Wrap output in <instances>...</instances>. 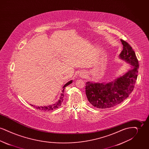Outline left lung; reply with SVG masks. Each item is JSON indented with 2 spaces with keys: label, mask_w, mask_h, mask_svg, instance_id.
Returning <instances> with one entry per match:
<instances>
[{
  "label": "left lung",
  "mask_w": 149,
  "mask_h": 149,
  "mask_svg": "<svg viewBox=\"0 0 149 149\" xmlns=\"http://www.w3.org/2000/svg\"><path fill=\"white\" fill-rule=\"evenodd\" d=\"M120 41L123 50L120 58L130 63L133 68L109 83L86 82L85 92L87 98L96 108L107 109L116 106L126 99L134 89L139 67V61L132 47L122 39Z\"/></svg>",
  "instance_id": "8db88e82"
}]
</instances>
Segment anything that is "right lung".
I'll return each instance as SVG.
<instances>
[{
  "label": "right lung",
  "mask_w": 149,
  "mask_h": 149,
  "mask_svg": "<svg viewBox=\"0 0 149 149\" xmlns=\"http://www.w3.org/2000/svg\"><path fill=\"white\" fill-rule=\"evenodd\" d=\"M72 80L69 81V82H68L66 84H65L64 85L63 88V91H62V93L61 94V97L60 98L59 100L56 103H55V104H51L49 106H40L37 107H36V108H37L38 109H40V110H42V111H51V110H53V109H56L58 107L60 106L61 105V103L62 102H63L64 100V89L65 88L66 86H67L68 85H69L72 83ZM33 107V105H31Z\"/></svg>",
  "instance_id": "1"
}]
</instances>
